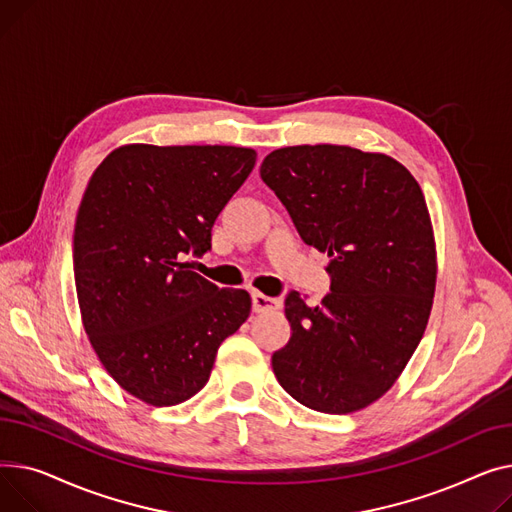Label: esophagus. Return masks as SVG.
Here are the masks:
<instances>
[{
	"instance_id": "obj_1",
	"label": "esophagus",
	"mask_w": 512,
	"mask_h": 512,
	"mask_svg": "<svg viewBox=\"0 0 512 512\" xmlns=\"http://www.w3.org/2000/svg\"><path fill=\"white\" fill-rule=\"evenodd\" d=\"M279 308H281V302H279V299H275V297H268V295H264V293H260V291L252 293V310H254L256 314H262V312H275V310H279Z\"/></svg>"
}]
</instances>
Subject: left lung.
Instances as JSON below:
<instances>
[{
    "label": "left lung",
    "instance_id": "obj_1",
    "mask_svg": "<svg viewBox=\"0 0 512 512\" xmlns=\"http://www.w3.org/2000/svg\"><path fill=\"white\" fill-rule=\"evenodd\" d=\"M304 242L330 258V293L314 308L285 299L289 343L279 384L322 413H353L397 382L424 337L436 291L428 204L405 165L339 144L277 148L260 165Z\"/></svg>",
    "mask_w": 512,
    "mask_h": 512
}]
</instances>
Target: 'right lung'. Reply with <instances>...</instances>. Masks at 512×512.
Masks as SVG:
<instances>
[{
    "label": "right lung",
    "instance_id": "obj_1",
    "mask_svg": "<svg viewBox=\"0 0 512 512\" xmlns=\"http://www.w3.org/2000/svg\"><path fill=\"white\" fill-rule=\"evenodd\" d=\"M244 146L124 144L90 175L74 227L82 326L126 393L153 407L188 401L221 343L252 310L184 262L210 250V229L254 169Z\"/></svg>",
    "mask_w": 512,
    "mask_h": 512
}]
</instances>
